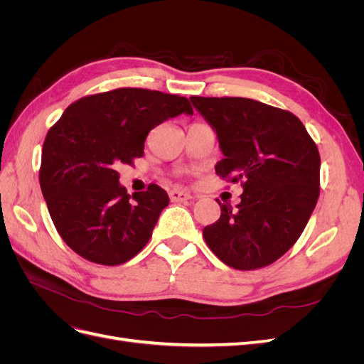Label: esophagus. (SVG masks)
Segmentation results:
<instances>
[{
	"label": "esophagus",
	"mask_w": 364,
	"mask_h": 364,
	"mask_svg": "<svg viewBox=\"0 0 364 364\" xmlns=\"http://www.w3.org/2000/svg\"><path fill=\"white\" fill-rule=\"evenodd\" d=\"M168 196H170L171 202H186V200L193 199L191 194L183 191V190H171V191L168 193Z\"/></svg>",
	"instance_id": "34e87169"
}]
</instances>
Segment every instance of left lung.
<instances>
[{"label":"left lung","instance_id":"1","mask_svg":"<svg viewBox=\"0 0 364 364\" xmlns=\"http://www.w3.org/2000/svg\"><path fill=\"white\" fill-rule=\"evenodd\" d=\"M225 155L217 174L241 181V202L220 203L222 215L203 238L229 267L255 270L274 262L301 237L318 199L321 156L301 119L241 97H190Z\"/></svg>","mask_w":364,"mask_h":364}]
</instances>
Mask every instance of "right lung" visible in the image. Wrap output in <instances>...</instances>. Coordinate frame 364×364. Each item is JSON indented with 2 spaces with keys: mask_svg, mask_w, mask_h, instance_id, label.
Segmentation results:
<instances>
[{
  "mask_svg": "<svg viewBox=\"0 0 364 364\" xmlns=\"http://www.w3.org/2000/svg\"><path fill=\"white\" fill-rule=\"evenodd\" d=\"M181 114L193 115L185 97L119 87L80 98L48 130L41 190L59 235L75 253L117 266L147 245L168 194L151 183L130 197L117 170L144 155L153 127Z\"/></svg>",
  "mask_w": 364,
  "mask_h": 364,
  "instance_id": "1",
  "label": "right lung"
}]
</instances>
